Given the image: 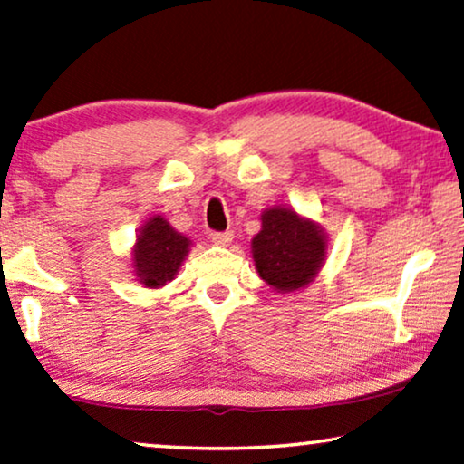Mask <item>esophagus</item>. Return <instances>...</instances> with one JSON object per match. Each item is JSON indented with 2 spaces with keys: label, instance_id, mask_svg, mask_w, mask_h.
<instances>
[{
  "label": "esophagus",
  "instance_id": "esophagus-1",
  "mask_svg": "<svg viewBox=\"0 0 464 464\" xmlns=\"http://www.w3.org/2000/svg\"><path fill=\"white\" fill-rule=\"evenodd\" d=\"M212 241L217 246H229L233 241V231H225V233H212Z\"/></svg>",
  "mask_w": 464,
  "mask_h": 464
}]
</instances>
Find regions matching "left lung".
Returning a JSON list of instances; mask_svg holds the SVG:
<instances>
[{
	"label": "left lung",
	"instance_id": "left-lung-1",
	"mask_svg": "<svg viewBox=\"0 0 464 464\" xmlns=\"http://www.w3.org/2000/svg\"><path fill=\"white\" fill-rule=\"evenodd\" d=\"M254 269L273 292L292 295L309 285L325 265L328 235L315 220L290 206H271L260 214V231L250 247Z\"/></svg>",
	"mask_w": 464,
	"mask_h": 464
}]
</instances>
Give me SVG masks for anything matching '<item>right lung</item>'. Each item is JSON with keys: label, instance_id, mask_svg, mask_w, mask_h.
I'll list each match as a JSON object with an SVG mask.
<instances>
[{"label": "right lung", "instance_id": "1", "mask_svg": "<svg viewBox=\"0 0 464 464\" xmlns=\"http://www.w3.org/2000/svg\"><path fill=\"white\" fill-rule=\"evenodd\" d=\"M191 246V239L176 231L161 214H151L142 220L130 252L136 282L149 290L164 288L179 276Z\"/></svg>", "mask_w": 464, "mask_h": 464}]
</instances>
